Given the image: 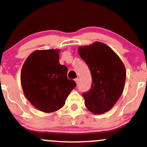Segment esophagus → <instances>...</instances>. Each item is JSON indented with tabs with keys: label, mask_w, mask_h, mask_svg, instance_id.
<instances>
[{
	"label": "esophagus",
	"mask_w": 147,
	"mask_h": 147,
	"mask_svg": "<svg viewBox=\"0 0 147 147\" xmlns=\"http://www.w3.org/2000/svg\"><path fill=\"white\" fill-rule=\"evenodd\" d=\"M75 82H76V84H78V82H79V78H76L75 80Z\"/></svg>",
	"instance_id": "esophagus-1"
}]
</instances>
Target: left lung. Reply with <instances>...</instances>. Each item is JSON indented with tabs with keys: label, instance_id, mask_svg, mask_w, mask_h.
<instances>
[{
	"label": "left lung",
	"instance_id": "left-lung-1",
	"mask_svg": "<svg viewBox=\"0 0 147 147\" xmlns=\"http://www.w3.org/2000/svg\"><path fill=\"white\" fill-rule=\"evenodd\" d=\"M78 53L92 76L91 89L82 94L84 104L91 112L102 114L111 109L122 94L126 80L125 65L102 42L80 47Z\"/></svg>",
	"mask_w": 147,
	"mask_h": 147
}]
</instances>
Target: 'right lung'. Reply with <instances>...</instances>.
Masks as SVG:
<instances>
[{"instance_id": "obj_1", "label": "right lung", "mask_w": 147, "mask_h": 147, "mask_svg": "<svg viewBox=\"0 0 147 147\" xmlns=\"http://www.w3.org/2000/svg\"><path fill=\"white\" fill-rule=\"evenodd\" d=\"M59 49L36 50L26 59L20 73L25 97L37 109L45 113L64 106L76 87L67 78V67L59 63Z\"/></svg>"}]
</instances>
